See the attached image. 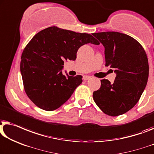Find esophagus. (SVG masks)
Masks as SVG:
<instances>
[{"label":"esophagus","instance_id":"obj_1","mask_svg":"<svg viewBox=\"0 0 154 154\" xmlns=\"http://www.w3.org/2000/svg\"><path fill=\"white\" fill-rule=\"evenodd\" d=\"M91 79V76H89V75H84L83 76V80L85 81H88V80H90Z\"/></svg>","mask_w":154,"mask_h":154}]
</instances>
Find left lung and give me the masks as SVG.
Masks as SVG:
<instances>
[{"mask_svg":"<svg viewBox=\"0 0 154 154\" xmlns=\"http://www.w3.org/2000/svg\"><path fill=\"white\" fill-rule=\"evenodd\" d=\"M105 48L106 66L115 69L113 83L101 80V85L93 99L105 114L118 116L135 106L146 88L149 77L146 54L139 42L118 32L92 34Z\"/></svg>","mask_w":154,"mask_h":154,"instance_id":"8db88e82","label":"left lung"}]
</instances>
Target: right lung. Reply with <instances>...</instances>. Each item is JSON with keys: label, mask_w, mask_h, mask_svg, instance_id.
<instances>
[{"label": "right lung", "mask_w": 154, "mask_h": 154, "mask_svg": "<svg viewBox=\"0 0 154 154\" xmlns=\"http://www.w3.org/2000/svg\"><path fill=\"white\" fill-rule=\"evenodd\" d=\"M89 43L99 44L90 34L55 26L32 37L22 53L20 70L26 94L37 107L52 111L69 99L82 76L64 75V62L75 60L79 48Z\"/></svg>", "instance_id": "obj_1"}]
</instances>
